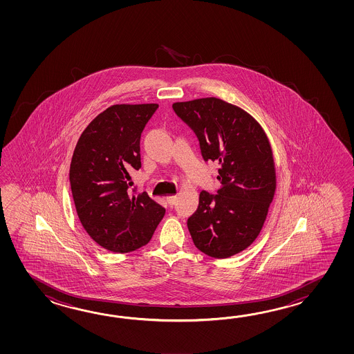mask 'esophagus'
<instances>
[{"instance_id":"1","label":"esophagus","mask_w":354,"mask_h":354,"mask_svg":"<svg viewBox=\"0 0 354 354\" xmlns=\"http://www.w3.org/2000/svg\"><path fill=\"white\" fill-rule=\"evenodd\" d=\"M176 201H177V197H176V196H168V197H167V203H168L171 207L174 206Z\"/></svg>"}]
</instances>
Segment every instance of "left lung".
I'll use <instances>...</instances> for the list:
<instances>
[{"label":"left lung","mask_w":354,"mask_h":354,"mask_svg":"<svg viewBox=\"0 0 354 354\" xmlns=\"http://www.w3.org/2000/svg\"><path fill=\"white\" fill-rule=\"evenodd\" d=\"M172 107L195 131L203 159L220 166L218 195L201 191L198 207L187 220L196 248L214 258L241 253L261 233L276 191L270 140L253 116L220 98Z\"/></svg>","instance_id":"1"}]
</instances>
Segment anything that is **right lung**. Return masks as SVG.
I'll list each match as a JSON object with an SVG mask.
<instances>
[{
  "label": "right lung",
  "mask_w": 354,
  "mask_h": 354,
  "mask_svg": "<svg viewBox=\"0 0 354 354\" xmlns=\"http://www.w3.org/2000/svg\"><path fill=\"white\" fill-rule=\"evenodd\" d=\"M157 104L110 106L75 145L69 182L84 230L102 248L128 253L151 241L166 210L147 192L134 195L130 172L142 167L140 136Z\"/></svg>",
  "instance_id": "1"
}]
</instances>
